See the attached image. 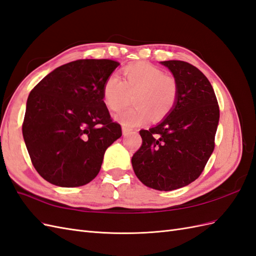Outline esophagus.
Masks as SVG:
<instances>
[{
    "mask_svg": "<svg viewBox=\"0 0 256 256\" xmlns=\"http://www.w3.org/2000/svg\"><path fill=\"white\" fill-rule=\"evenodd\" d=\"M122 132H123L124 135H128V134H130V132H132V128H130L126 126H122Z\"/></svg>",
    "mask_w": 256,
    "mask_h": 256,
    "instance_id": "1",
    "label": "esophagus"
}]
</instances>
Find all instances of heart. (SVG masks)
Masks as SVG:
<instances>
[{"label": "heart", "mask_w": 256, "mask_h": 256, "mask_svg": "<svg viewBox=\"0 0 256 256\" xmlns=\"http://www.w3.org/2000/svg\"><path fill=\"white\" fill-rule=\"evenodd\" d=\"M123 82L116 75L106 77L102 85L104 104L118 112L126 106L128 94H134L133 108L118 116L124 126H136L154 118L162 120L174 108L179 94L176 77L147 62L128 64L122 68Z\"/></svg>", "instance_id": "heart-1"}]
</instances>
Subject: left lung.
I'll return each mask as SVG.
<instances>
[{"instance_id":"1","label":"left lung","mask_w":256,"mask_h":256,"mask_svg":"<svg viewBox=\"0 0 256 256\" xmlns=\"http://www.w3.org/2000/svg\"><path fill=\"white\" fill-rule=\"evenodd\" d=\"M176 77L174 108L150 130H140L142 146L132 157L136 176L146 186L172 191L188 186L203 172L215 148L219 106L207 77L184 61L160 62Z\"/></svg>"}]
</instances>
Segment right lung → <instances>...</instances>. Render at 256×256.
Listing matches in <instances>:
<instances>
[{
	"mask_svg": "<svg viewBox=\"0 0 256 256\" xmlns=\"http://www.w3.org/2000/svg\"><path fill=\"white\" fill-rule=\"evenodd\" d=\"M118 65L108 58L70 62L29 94L22 136L34 169L48 182L85 186L99 174L106 148L121 138V126L102 99L104 82Z\"/></svg>",
	"mask_w": 256,
	"mask_h": 256,
	"instance_id": "obj_1",
	"label": "right lung"
}]
</instances>
